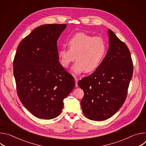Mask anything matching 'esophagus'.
<instances>
[{"mask_svg":"<svg viewBox=\"0 0 146 146\" xmlns=\"http://www.w3.org/2000/svg\"><path fill=\"white\" fill-rule=\"evenodd\" d=\"M74 80H75V83H76L75 87H78V84H77V82H78V79H77V78L76 77H74Z\"/></svg>","mask_w":146,"mask_h":146,"instance_id":"34e87169","label":"esophagus"}]
</instances>
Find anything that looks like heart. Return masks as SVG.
<instances>
[{
    "label": "heart",
    "mask_w": 146,
    "mask_h": 146,
    "mask_svg": "<svg viewBox=\"0 0 146 146\" xmlns=\"http://www.w3.org/2000/svg\"><path fill=\"white\" fill-rule=\"evenodd\" d=\"M69 48L59 50L58 56L60 64L67 68L76 59L72 68L74 74L97 69L105 56L107 46L105 40L99 36L94 37L80 32L72 36L68 41Z\"/></svg>",
    "instance_id": "b5f03b06"
}]
</instances>
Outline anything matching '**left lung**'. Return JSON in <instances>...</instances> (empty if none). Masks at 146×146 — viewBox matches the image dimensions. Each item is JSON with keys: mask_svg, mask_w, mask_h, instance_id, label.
<instances>
[{"mask_svg": "<svg viewBox=\"0 0 146 146\" xmlns=\"http://www.w3.org/2000/svg\"><path fill=\"white\" fill-rule=\"evenodd\" d=\"M109 47L99 68L92 74L78 82L84 91L81 101L85 116L94 121L112 117L122 106L133 74L130 51L110 29Z\"/></svg>", "mask_w": 146, "mask_h": 146, "instance_id": "left-lung-1", "label": "left lung"}]
</instances>
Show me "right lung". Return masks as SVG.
<instances>
[{
  "mask_svg": "<svg viewBox=\"0 0 146 146\" xmlns=\"http://www.w3.org/2000/svg\"><path fill=\"white\" fill-rule=\"evenodd\" d=\"M66 24H47L35 28L19 44L13 62L17 94L35 117H58L64 99L75 86L74 77L58 61L57 40Z\"/></svg>",
  "mask_w": 146,
  "mask_h": 146,
  "instance_id": "add662e5",
  "label": "right lung"
}]
</instances>
